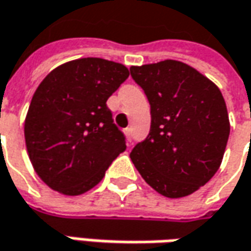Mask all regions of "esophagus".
<instances>
[{"mask_svg": "<svg viewBox=\"0 0 251 251\" xmlns=\"http://www.w3.org/2000/svg\"><path fill=\"white\" fill-rule=\"evenodd\" d=\"M125 136L127 142H130V140H132V129H130V127H126L125 129Z\"/></svg>", "mask_w": 251, "mask_h": 251, "instance_id": "obj_1", "label": "esophagus"}]
</instances>
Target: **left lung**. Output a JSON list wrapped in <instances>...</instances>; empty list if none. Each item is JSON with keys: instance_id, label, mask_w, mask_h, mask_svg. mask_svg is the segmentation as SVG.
Instances as JSON below:
<instances>
[{"instance_id": "8db88e82", "label": "left lung", "mask_w": 251, "mask_h": 251, "mask_svg": "<svg viewBox=\"0 0 251 251\" xmlns=\"http://www.w3.org/2000/svg\"><path fill=\"white\" fill-rule=\"evenodd\" d=\"M130 75L151 107V127L130 160L155 192L169 199L195 193L220 168L228 143L222 93L187 64L165 59L132 66Z\"/></svg>"}]
</instances>
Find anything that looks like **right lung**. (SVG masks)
Segmentation results:
<instances>
[{"label":"right lung","instance_id":"obj_1","mask_svg":"<svg viewBox=\"0 0 251 251\" xmlns=\"http://www.w3.org/2000/svg\"><path fill=\"white\" fill-rule=\"evenodd\" d=\"M127 76L122 64L80 58L56 66L40 83L25 119V142L33 168L48 187L83 195L125 151V136L107 100Z\"/></svg>","mask_w":251,"mask_h":251}]
</instances>
